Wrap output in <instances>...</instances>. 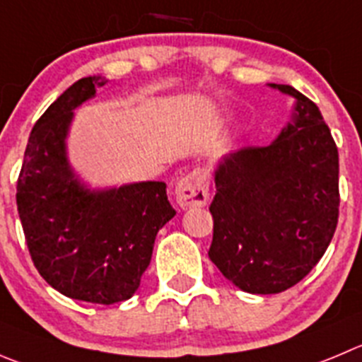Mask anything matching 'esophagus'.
I'll return each instance as SVG.
<instances>
[{
    "mask_svg": "<svg viewBox=\"0 0 362 362\" xmlns=\"http://www.w3.org/2000/svg\"><path fill=\"white\" fill-rule=\"evenodd\" d=\"M177 204L182 209L204 207L209 202V173L205 168H194L175 187Z\"/></svg>",
    "mask_w": 362,
    "mask_h": 362,
    "instance_id": "1",
    "label": "esophagus"
}]
</instances>
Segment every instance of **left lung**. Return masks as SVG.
<instances>
[{"mask_svg":"<svg viewBox=\"0 0 362 362\" xmlns=\"http://www.w3.org/2000/svg\"><path fill=\"white\" fill-rule=\"evenodd\" d=\"M295 121L268 146L232 153L216 171L209 257L239 289L282 293L323 257L339 216V155L316 103L291 86Z\"/></svg>","mask_w":362,"mask_h":362,"instance_id":"left-lung-1","label":"left lung"}]
</instances>
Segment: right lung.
I'll return each instance as SVG.
<instances>
[{"instance_id":"add662e5","label":"right lung","mask_w":362,"mask_h":362,"mask_svg":"<svg viewBox=\"0 0 362 362\" xmlns=\"http://www.w3.org/2000/svg\"><path fill=\"white\" fill-rule=\"evenodd\" d=\"M101 86V76L74 82L37 119L16 202L40 276L69 298L110 305L137 291L157 232L177 211L164 182L89 192L73 177L64 144L67 127L73 109Z\"/></svg>"}]
</instances>
